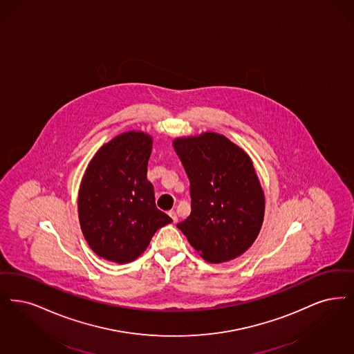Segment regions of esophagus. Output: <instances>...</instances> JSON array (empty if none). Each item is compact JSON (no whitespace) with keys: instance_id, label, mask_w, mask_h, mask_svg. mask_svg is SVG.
Wrapping results in <instances>:
<instances>
[{"instance_id":"1","label":"esophagus","mask_w":354,"mask_h":354,"mask_svg":"<svg viewBox=\"0 0 354 354\" xmlns=\"http://www.w3.org/2000/svg\"><path fill=\"white\" fill-rule=\"evenodd\" d=\"M169 216L172 218V223H174V224H176V223H178V216H176V212H175V211H170V212H169Z\"/></svg>"}]
</instances>
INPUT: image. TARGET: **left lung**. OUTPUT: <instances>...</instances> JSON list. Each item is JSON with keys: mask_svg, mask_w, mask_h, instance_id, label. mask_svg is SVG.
<instances>
[{"mask_svg": "<svg viewBox=\"0 0 354 354\" xmlns=\"http://www.w3.org/2000/svg\"><path fill=\"white\" fill-rule=\"evenodd\" d=\"M172 145L191 184V214L176 227L208 262L243 254L265 216V195L250 156L213 131L180 137Z\"/></svg>", "mask_w": 354, "mask_h": 354, "instance_id": "obj_1", "label": "left lung"}]
</instances>
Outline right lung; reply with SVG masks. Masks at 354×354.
<instances>
[{
    "label": "right lung",
    "mask_w": 354,
    "mask_h": 354,
    "mask_svg": "<svg viewBox=\"0 0 354 354\" xmlns=\"http://www.w3.org/2000/svg\"><path fill=\"white\" fill-rule=\"evenodd\" d=\"M151 136L127 131L102 145L82 179L77 211L85 240L115 263L137 259L159 227L172 223L156 205L147 180Z\"/></svg>",
    "instance_id": "1"
}]
</instances>
